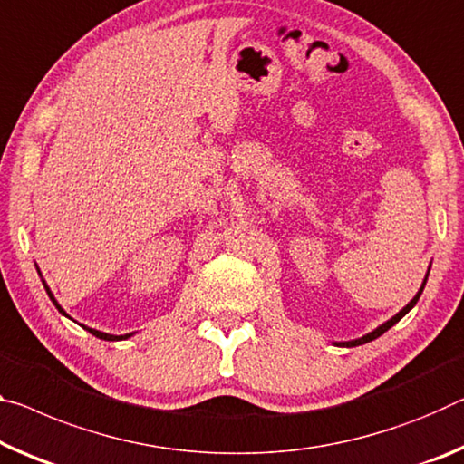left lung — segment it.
<instances>
[{
    "label": "left lung",
    "instance_id": "8db88e82",
    "mask_svg": "<svg viewBox=\"0 0 464 464\" xmlns=\"http://www.w3.org/2000/svg\"><path fill=\"white\" fill-rule=\"evenodd\" d=\"M428 276H430V268H428V275H425V278H423V283H421V286H419V291H417V295L409 301L407 305L402 307V310L396 314V315H392L391 320H386L384 324H380L378 328H373L372 333H367V334H363V336H359V338H353V341H341V343H334L336 347H359V344H365V343H370V341H373V338H378V336H382L386 333L388 328H392L396 322H399L401 318H404V315H407L411 310H413L415 307V304L419 301V297H421V293H423V286H425V283H428Z\"/></svg>",
    "mask_w": 464,
    "mask_h": 464
}]
</instances>
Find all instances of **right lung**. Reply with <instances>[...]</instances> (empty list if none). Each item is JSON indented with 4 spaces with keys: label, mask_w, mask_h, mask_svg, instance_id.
<instances>
[{
    "label": "right lung",
    "mask_w": 464,
    "mask_h": 464,
    "mask_svg": "<svg viewBox=\"0 0 464 464\" xmlns=\"http://www.w3.org/2000/svg\"><path fill=\"white\" fill-rule=\"evenodd\" d=\"M36 272H39V276H41V270H39V266H36ZM41 281H43V276H41ZM43 286H45V291H47V295H49V299H51V301H53V305L57 307V310H60V314H62V315H65V318H70V315L63 312V307H62L60 304H57V299L53 297V293H51V289H49V286H47V283H45V281H43ZM80 326H82L84 330H88V333H91L92 336H97V338H101V341H126V338H130V336H134V334H136V333H130V334H120V336H117V334L101 333V330H97V328H88V326H84V324H80Z\"/></svg>",
    "instance_id": "right-lung-1"
}]
</instances>
